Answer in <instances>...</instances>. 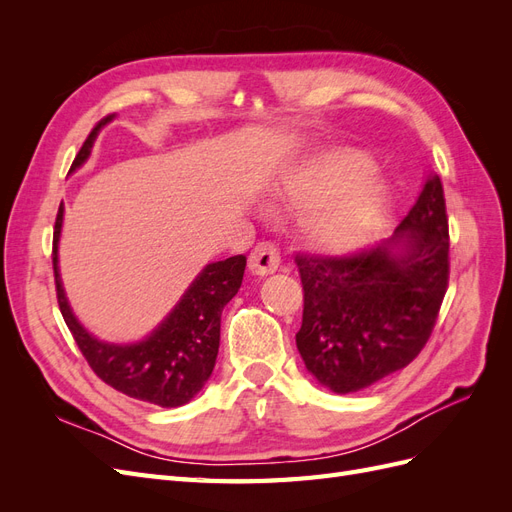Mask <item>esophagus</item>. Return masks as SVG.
<instances>
[{
  "label": "esophagus",
  "mask_w": 512,
  "mask_h": 512,
  "mask_svg": "<svg viewBox=\"0 0 512 512\" xmlns=\"http://www.w3.org/2000/svg\"><path fill=\"white\" fill-rule=\"evenodd\" d=\"M280 250L269 241L258 243L250 254V271L254 275H271L280 267Z\"/></svg>",
  "instance_id": "esophagus-1"
}]
</instances>
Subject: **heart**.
I'll return each instance as SVG.
<instances>
[{"instance_id": "obj_1", "label": "heart", "mask_w": 512, "mask_h": 512, "mask_svg": "<svg viewBox=\"0 0 512 512\" xmlns=\"http://www.w3.org/2000/svg\"><path fill=\"white\" fill-rule=\"evenodd\" d=\"M369 170L365 153L337 149L288 173L284 200L301 209L299 226L309 245L327 254H348L376 237L389 190Z\"/></svg>"}]
</instances>
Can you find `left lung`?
<instances>
[{"instance_id": "8db88e82", "label": "left lung", "mask_w": 512, "mask_h": 512, "mask_svg": "<svg viewBox=\"0 0 512 512\" xmlns=\"http://www.w3.org/2000/svg\"><path fill=\"white\" fill-rule=\"evenodd\" d=\"M303 284L297 348L333 393H356L410 365L448 288L444 188L431 175L395 235L342 256L294 258Z\"/></svg>"}]
</instances>
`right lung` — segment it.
<instances>
[{
	"label": "right lung",
	"mask_w": 512,
	"mask_h": 512,
	"mask_svg": "<svg viewBox=\"0 0 512 512\" xmlns=\"http://www.w3.org/2000/svg\"><path fill=\"white\" fill-rule=\"evenodd\" d=\"M111 119L113 115H106L89 132L81 151L76 153L70 173L89 158L98 132ZM61 220H64V207L59 205L53 230V273L57 303L89 367L94 369V374L102 382L128 397L162 408H177L188 404L203 389L215 367L220 348L222 309L241 288L245 256H230L226 260L207 265L198 273L192 286L185 290L173 312L143 342L126 346L106 344L94 335H89L81 327V322L74 318L64 286H61L57 267Z\"/></svg>",
	"instance_id": "obj_1"
}]
</instances>
